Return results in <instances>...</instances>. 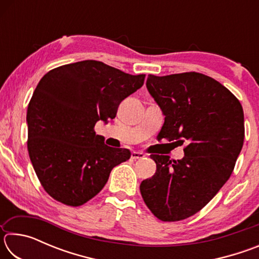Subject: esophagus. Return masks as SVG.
Segmentation results:
<instances>
[{"mask_svg": "<svg viewBox=\"0 0 259 259\" xmlns=\"http://www.w3.org/2000/svg\"><path fill=\"white\" fill-rule=\"evenodd\" d=\"M145 155H144V153L142 152H133L131 153V159L133 160H140V159H144Z\"/></svg>", "mask_w": 259, "mask_h": 259, "instance_id": "esophagus-1", "label": "esophagus"}]
</instances>
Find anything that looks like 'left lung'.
Segmentation results:
<instances>
[{"label":"left lung","instance_id":"1","mask_svg":"<svg viewBox=\"0 0 259 259\" xmlns=\"http://www.w3.org/2000/svg\"><path fill=\"white\" fill-rule=\"evenodd\" d=\"M146 87L164 115L159 139L186 146L182 160L151 155L156 171L142 182L140 193L155 217L182 221L230 178L243 146V109L227 88L201 73L148 75Z\"/></svg>","mask_w":259,"mask_h":259}]
</instances>
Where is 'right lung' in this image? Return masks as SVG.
<instances>
[{"mask_svg": "<svg viewBox=\"0 0 259 259\" xmlns=\"http://www.w3.org/2000/svg\"><path fill=\"white\" fill-rule=\"evenodd\" d=\"M145 75H131L97 60L51 69L41 78L27 108L28 154L46 192L78 207L103 190L112 169L130 159L126 148L105 145L98 121L114 119L124 98Z\"/></svg>", "mask_w": 259, "mask_h": 259, "instance_id": "1", "label": "right lung"}]
</instances>
